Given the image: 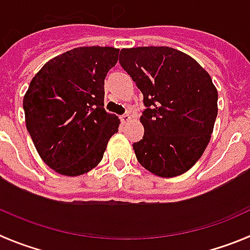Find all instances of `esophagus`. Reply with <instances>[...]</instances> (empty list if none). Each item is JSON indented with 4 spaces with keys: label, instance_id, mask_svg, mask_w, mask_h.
Returning <instances> with one entry per match:
<instances>
[{
    "label": "esophagus",
    "instance_id": "esophagus-1",
    "mask_svg": "<svg viewBox=\"0 0 250 250\" xmlns=\"http://www.w3.org/2000/svg\"><path fill=\"white\" fill-rule=\"evenodd\" d=\"M120 120H121V123H123V124L129 123V121L131 120V115H130V113H125V115L120 116Z\"/></svg>",
    "mask_w": 250,
    "mask_h": 250
}]
</instances>
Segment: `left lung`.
<instances>
[{"mask_svg":"<svg viewBox=\"0 0 250 250\" xmlns=\"http://www.w3.org/2000/svg\"><path fill=\"white\" fill-rule=\"evenodd\" d=\"M120 65L143 93V139L133 144L144 168L174 177L195 165L217 117V89L194 59L171 47L123 48Z\"/></svg>","mask_w":250,"mask_h":250,"instance_id":"1","label":"left lung"}]
</instances>
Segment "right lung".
<instances>
[{
    "label": "right lung",
    "instance_id": "add662e5",
    "mask_svg": "<svg viewBox=\"0 0 250 250\" xmlns=\"http://www.w3.org/2000/svg\"><path fill=\"white\" fill-rule=\"evenodd\" d=\"M120 49L79 47L49 60L30 82L22 107L33 143L48 167L79 176L103 158L119 131V117L107 113L104 79Z\"/></svg>",
    "mask_w": 250,
    "mask_h": 250
}]
</instances>
